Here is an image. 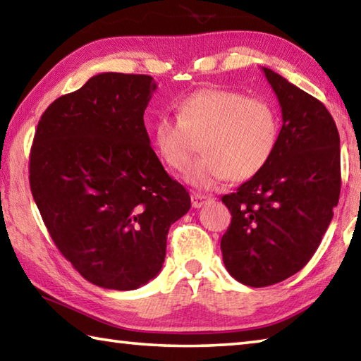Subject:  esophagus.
Wrapping results in <instances>:
<instances>
[{"mask_svg": "<svg viewBox=\"0 0 361 361\" xmlns=\"http://www.w3.org/2000/svg\"><path fill=\"white\" fill-rule=\"evenodd\" d=\"M210 197L205 194H199V192H192L191 194V202L194 209H200V207H204L207 202H209Z\"/></svg>", "mask_w": 361, "mask_h": 361, "instance_id": "1", "label": "esophagus"}]
</instances>
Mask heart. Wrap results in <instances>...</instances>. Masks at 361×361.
<instances>
[{
	"mask_svg": "<svg viewBox=\"0 0 361 361\" xmlns=\"http://www.w3.org/2000/svg\"><path fill=\"white\" fill-rule=\"evenodd\" d=\"M176 119L161 116L152 137L162 161L185 170L197 143L204 154L188 168L185 180L197 189L223 181H247L259 175L276 156L280 114L262 99L228 89H199L176 102Z\"/></svg>",
	"mask_w": 361,
	"mask_h": 361,
	"instance_id": "obj_1",
	"label": "heart"
}]
</instances>
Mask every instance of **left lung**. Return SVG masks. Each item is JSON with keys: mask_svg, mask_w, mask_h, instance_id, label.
<instances>
[{"mask_svg": "<svg viewBox=\"0 0 361 361\" xmlns=\"http://www.w3.org/2000/svg\"><path fill=\"white\" fill-rule=\"evenodd\" d=\"M262 71L282 108L279 148L259 175L221 199L232 215L221 239L224 266L255 288L307 264L341 192L339 132L331 114L276 71Z\"/></svg>", "mask_w": 361, "mask_h": 361, "instance_id": "left-lung-1", "label": "left lung"}]
</instances>
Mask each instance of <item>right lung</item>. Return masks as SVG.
Masks as SVG:
<instances>
[{"label":"right lung","mask_w":361,"mask_h":361,"mask_svg":"<svg viewBox=\"0 0 361 361\" xmlns=\"http://www.w3.org/2000/svg\"><path fill=\"white\" fill-rule=\"evenodd\" d=\"M148 75L100 73L42 113L30 188L54 243L90 283L137 290L161 272L170 226L191 209L151 148Z\"/></svg>","instance_id":"add662e5"}]
</instances>
